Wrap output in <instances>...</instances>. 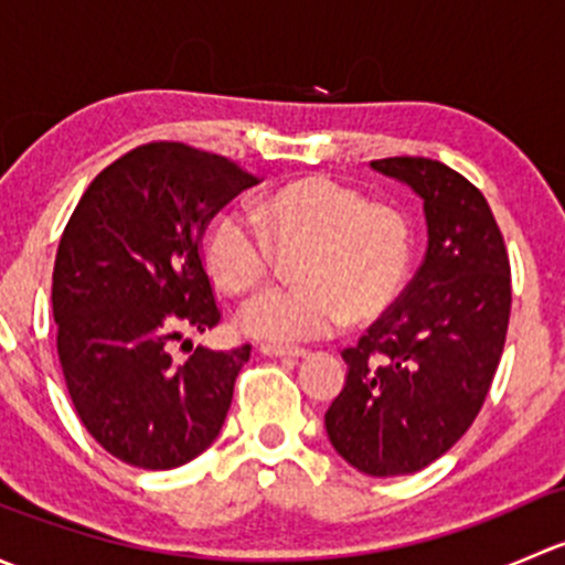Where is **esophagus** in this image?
I'll return each mask as SVG.
<instances>
[{
    "mask_svg": "<svg viewBox=\"0 0 565 565\" xmlns=\"http://www.w3.org/2000/svg\"><path fill=\"white\" fill-rule=\"evenodd\" d=\"M259 352L267 358H303L309 352L303 347H276V344H259Z\"/></svg>",
    "mask_w": 565,
    "mask_h": 565,
    "instance_id": "34e87169",
    "label": "esophagus"
}]
</instances>
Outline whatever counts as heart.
<instances>
[{"label":"heart","instance_id":"1","mask_svg":"<svg viewBox=\"0 0 565 565\" xmlns=\"http://www.w3.org/2000/svg\"><path fill=\"white\" fill-rule=\"evenodd\" d=\"M259 221L241 210L215 215L202 243L204 267L224 292L246 295L267 281L276 247L294 254L298 284L270 289L243 309L250 335L278 344L372 322L402 295L413 267V224L393 204L330 177H306L262 199Z\"/></svg>","mask_w":565,"mask_h":565}]
</instances>
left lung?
Masks as SVG:
<instances>
[{"instance_id":"obj_1","label":"left lung","mask_w":565,"mask_h":565,"mask_svg":"<svg viewBox=\"0 0 565 565\" xmlns=\"http://www.w3.org/2000/svg\"><path fill=\"white\" fill-rule=\"evenodd\" d=\"M372 167L424 199L429 248L402 298L344 350L350 372L324 429L352 467L388 478L440 459L481 413L509 333L511 265L467 177L431 158Z\"/></svg>"}]
</instances>
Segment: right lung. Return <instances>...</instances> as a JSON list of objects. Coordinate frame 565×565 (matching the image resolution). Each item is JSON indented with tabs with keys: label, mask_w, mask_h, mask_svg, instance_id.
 Segmentation results:
<instances>
[{
	"label": "right lung",
	"mask_w": 565,
	"mask_h": 565,
	"mask_svg": "<svg viewBox=\"0 0 565 565\" xmlns=\"http://www.w3.org/2000/svg\"><path fill=\"white\" fill-rule=\"evenodd\" d=\"M256 182L230 158L147 141L78 199L51 284L56 355L78 418L111 457L172 470L218 437L250 344L196 347L185 363L169 347L221 322L202 237Z\"/></svg>",
	"instance_id": "obj_1"
}]
</instances>
